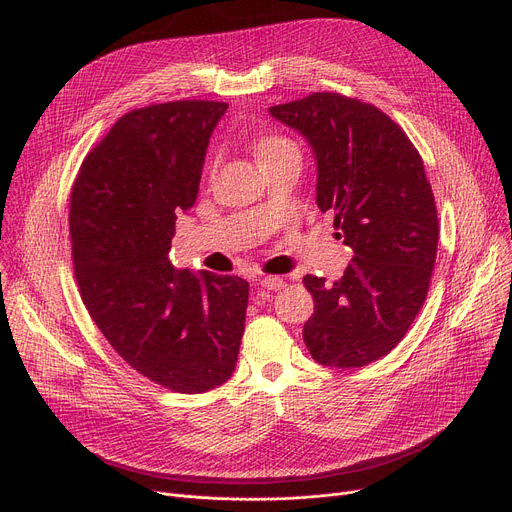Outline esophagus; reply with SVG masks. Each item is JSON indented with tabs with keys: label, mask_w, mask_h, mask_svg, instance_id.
<instances>
[{
	"label": "esophagus",
	"mask_w": 512,
	"mask_h": 512,
	"mask_svg": "<svg viewBox=\"0 0 512 512\" xmlns=\"http://www.w3.org/2000/svg\"><path fill=\"white\" fill-rule=\"evenodd\" d=\"M260 287L266 291H281L285 287V281L281 277H262Z\"/></svg>",
	"instance_id": "34e87169"
}]
</instances>
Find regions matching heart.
Segmentation results:
<instances>
[{
    "instance_id": "1",
    "label": "heart",
    "mask_w": 512,
    "mask_h": 512,
    "mask_svg": "<svg viewBox=\"0 0 512 512\" xmlns=\"http://www.w3.org/2000/svg\"><path fill=\"white\" fill-rule=\"evenodd\" d=\"M256 157L260 166L281 160V157H297L299 160V147L283 135H266L256 143Z\"/></svg>"
}]
</instances>
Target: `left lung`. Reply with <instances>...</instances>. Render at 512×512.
Returning a JSON list of instances; mask_svg holds the SVG:
<instances>
[{
	"label": "left lung",
	"mask_w": 512,
	"mask_h": 512,
	"mask_svg": "<svg viewBox=\"0 0 512 512\" xmlns=\"http://www.w3.org/2000/svg\"><path fill=\"white\" fill-rule=\"evenodd\" d=\"M268 112L307 141L316 203L355 252L336 283L303 277L316 301L305 346L324 367H365L396 348L428 293L439 219L422 157L387 114L361 100L318 92Z\"/></svg>",
	"instance_id": "8db88e82"
}]
</instances>
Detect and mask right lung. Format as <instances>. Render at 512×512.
I'll list each match as a JSON object with an SVG mask.
<instances>
[{
	"instance_id": "right-lung-1",
	"label": "right lung",
	"mask_w": 512,
	"mask_h": 512,
	"mask_svg": "<svg viewBox=\"0 0 512 512\" xmlns=\"http://www.w3.org/2000/svg\"><path fill=\"white\" fill-rule=\"evenodd\" d=\"M225 110L180 100L125 114L71 190L75 279L94 324L135 371L180 393L225 383L244 336L248 281L180 270L168 256Z\"/></svg>"
}]
</instances>
